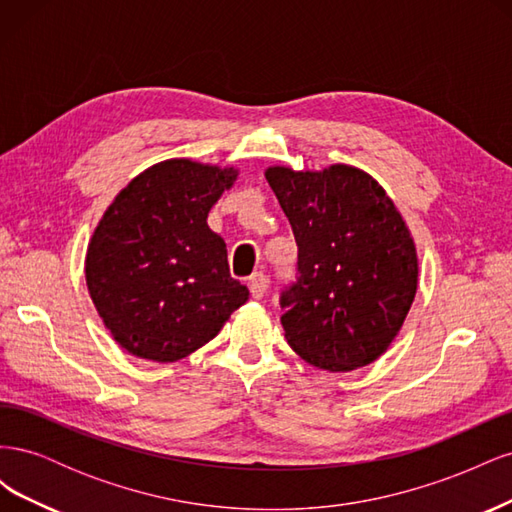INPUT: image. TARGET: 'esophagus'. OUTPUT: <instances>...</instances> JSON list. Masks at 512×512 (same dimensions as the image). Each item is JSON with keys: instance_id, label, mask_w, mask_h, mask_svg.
<instances>
[{"instance_id": "34e87169", "label": "esophagus", "mask_w": 512, "mask_h": 512, "mask_svg": "<svg viewBox=\"0 0 512 512\" xmlns=\"http://www.w3.org/2000/svg\"><path fill=\"white\" fill-rule=\"evenodd\" d=\"M250 292H252V299H256V301L265 297L267 294V275L265 273H254L250 277Z\"/></svg>"}]
</instances>
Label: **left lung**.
I'll list each match as a JSON object with an SVG mask.
<instances>
[{
	"mask_svg": "<svg viewBox=\"0 0 512 512\" xmlns=\"http://www.w3.org/2000/svg\"><path fill=\"white\" fill-rule=\"evenodd\" d=\"M299 247L280 297L282 327L303 361L327 371L374 363L404 324L418 284L410 230L365 170L271 166L265 173Z\"/></svg>",
	"mask_w": 512,
	"mask_h": 512,
	"instance_id": "8db88e82",
	"label": "left lung"
}]
</instances>
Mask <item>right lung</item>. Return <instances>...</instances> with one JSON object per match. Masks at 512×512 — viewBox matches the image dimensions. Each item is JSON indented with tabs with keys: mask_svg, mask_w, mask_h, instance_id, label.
Masks as SVG:
<instances>
[{
	"mask_svg": "<svg viewBox=\"0 0 512 512\" xmlns=\"http://www.w3.org/2000/svg\"><path fill=\"white\" fill-rule=\"evenodd\" d=\"M235 168L185 158L153 164L106 209L87 247L85 277L115 342L173 363L220 333L250 290L232 280L226 243L207 215Z\"/></svg>",
	"mask_w": 512,
	"mask_h": 512,
	"instance_id": "add662e5",
	"label": "right lung"
}]
</instances>
